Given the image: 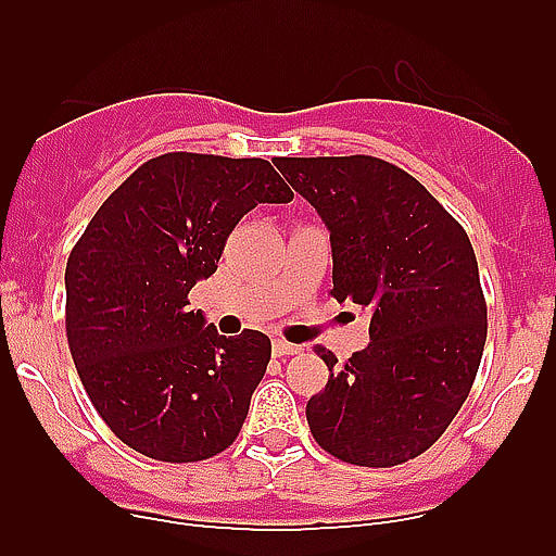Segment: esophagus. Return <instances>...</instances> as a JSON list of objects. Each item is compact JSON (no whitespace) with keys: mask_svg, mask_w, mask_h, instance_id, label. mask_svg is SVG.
Wrapping results in <instances>:
<instances>
[{"mask_svg":"<svg viewBox=\"0 0 556 556\" xmlns=\"http://www.w3.org/2000/svg\"><path fill=\"white\" fill-rule=\"evenodd\" d=\"M271 352H274V357H290V355H299L301 346L290 344V341H282V339H274L271 341Z\"/></svg>","mask_w":556,"mask_h":556,"instance_id":"esophagus-1","label":"esophagus"}]
</instances>
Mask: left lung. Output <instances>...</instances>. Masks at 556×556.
<instances>
[{
    "label": "left lung",
    "mask_w": 556,
    "mask_h": 556,
    "mask_svg": "<svg viewBox=\"0 0 556 556\" xmlns=\"http://www.w3.org/2000/svg\"><path fill=\"white\" fill-rule=\"evenodd\" d=\"M323 217L339 304L368 312L366 350L328 366L306 419L319 446L387 468L441 439L468 397L486 341V306L468 233L422 182L371 155L277 159Z\"/></svg>",
    "instance_id": "obj_1"
}]
</instances>
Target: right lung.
<instances>
[{
    "instance_id": "1",
    "label": "right lung",
    "mask_w": 556,
    "mask_h": 556,
    "mask_svg": "<svg viewBox=\"0 0 556 556\" xmlns=\"http://www.w3.org/2000/svg\"><path fill=\"white\" fill-rule=\"evenodd\" d=\"M293 201L263 159L166 153L99 206L66 261V339L88 397L144 457L195 463L228 450L271 361L261 330L217 333L188 309L226 239L257 204Z\"/></svg>"
}]
</instances>
